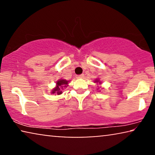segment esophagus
I'll return each instance as SVG.
<instances>
[{
  "label": "esophagus",
  "mask_w": 155,
  "mask_h": 155,
  "mask_svg": "<svg viewBox=\"0 0 155 155\" xmlns=\"http://www.w3.org/2000/svg\"><path fill=\"white\" fill-rule=\"evenodd\" d=\"M83 77H84L83 74H82V75H79L76 76V78H82Z\"/></svg>",
  "instance_id": "obj_1"
}]
</instances>
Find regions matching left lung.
Instances as JSON below:
<instances>
[{
	"instance_id": "8db88e82",
	"label": "left lung",
	"mask_w": 155,
	"mask_h": 155,
	"mask_svg": "<svg viewBox=\"0 0 155 155\" xmlns=\"http://www.w3.org/2000/svg\"><path fill=\"white\" fill-rule=\"evenodd\" d=\"M95 82H99V84H101V82H99V80H98V79H97V80H95V81H94Z\"/></svg>"
}]
</instances>
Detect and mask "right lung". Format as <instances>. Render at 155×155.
Masks as SVG:
<instances>
[{
  "label": "right lung",
  "mask_w": 155,
  "mask_h": 155,
  "mask_svg": "<svg viewBox=\"0 0 155 155\" xmlns=\"http://www.w3.org/2000/svg\"><path fill=\"white\" fill-rule=\"evenodd\" d=\"M68 82L66 80L60 79L56 82V87L54 88L51 91V94H56L57 95H59L62 94V90L63 87H67L68 86Z\"/></svg>",
  "instance_id": "right-lung-1"
}]
</instances>
